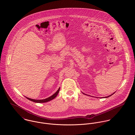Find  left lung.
Wrapping results in <instances>:
<instances>
[{
	"instance_id": "1",
	"label": "left lung",
	"mask_w": 135,
	"mask_h": 135,
	"mask_svg": "<svg viewBox=\"0 0 135 135\" xmlns=\"http://www.w3.org/2000/svg\"><path fill=\"white\" fill-rule=\"evenodd\" d=\"M114 93H115V92H114ZM114 93H113V94H111V95H109V96H108V97H105V98H108V97H110V96H111V95H113V94H114Z\"/></svg>"
}]
</instances>
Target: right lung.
I'll list each match as a JSON object with an SVG mask.
<instances>
[{
  "instance_id": "obj_1",
  "label": "right lung",
  "mask_w": 135,
  "mask_h": 135,
  "mask_svg": "<svg viewBox=\"0 0 135 135\" xmlns=\"http://www.w3.org/2000/svg\"><path fill=\"white\" fill-rule=\"evenodd\" d=\"M59 90H60V88H59L58 89V90L56 92V93H55L53 95H52V96H51L50 97L47 98V99H43V100H34V99H30L28 98H27V99L28 100L31 101H33L34 102H36V103H45V102H49L51 100H52L53 99H54V98H56V97L59 91Z\"/></svg>"
}]
</instances>
